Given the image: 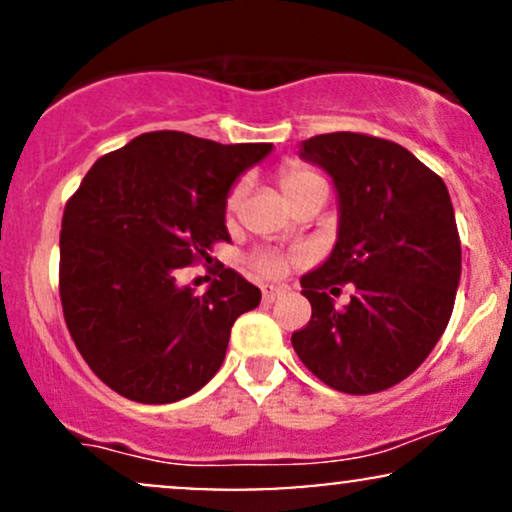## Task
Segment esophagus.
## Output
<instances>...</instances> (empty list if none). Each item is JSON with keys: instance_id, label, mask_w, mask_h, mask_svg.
I'll return each mask as SVG.
<instances>
[{"instance_id": "obj_1", "label": "esophagus", "mask_w": 512, "mask_h": 512, "mask_svg": "<svg viewBox=\"0 0 512 512\" xmlns=\"http://www.w3.org/2000/svg\"><path fill=\"white\" fill-rule=\"evenodd\" d=\"M284 293H286L284 286H272V284H269V286H264V289H262V301L264 303H274L276 298H281V296H284Z\"/></svg>"}]
</instances>
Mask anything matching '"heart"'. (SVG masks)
<instances>
[{
	"label": "heart",
	"instance_id": "1",
	"mask_svg": "<svg viewBox=\"0 0 512 512\" xmlns=\"http://www.w3.org/2000/svg\"><path fill=\"white\" fill-rule=\"evenodd\" d=\"M313 180H320L313 170L303 168V166H296V163H291V166H284L279 173V182H281V190H284V195L289 197L293 195L296 190H301L303 185H308V182ZM240 197H243V185H238L236 190L231 192V197H228V211H236L238 204H240ZM252 269H255L257 274L267 276V279H276V276H284L286 269H289V260H286L281 252L276 250H260L255 257L250 260Z\"/></svg>",
	"mask_w": 512,
	"mask_h": 512
}]
</instances>
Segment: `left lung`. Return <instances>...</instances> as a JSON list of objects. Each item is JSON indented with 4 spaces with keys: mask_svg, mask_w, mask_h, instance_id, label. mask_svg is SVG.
Here are the masks:
<instances>
[{
    "mask_svg": "<svg viewBox=\"0 0 512 512\" xmlns=\"http://www.w3.org/2000/svg\"><path fill=\"white\" fill-rule=\"evenodd\" d=\"M337 192V243L301 276L313 315L291 344L310 373L373 395L414 373L448 327L462 250L448 187L411 151L356 132L317 134L298 149ZM349 280L355 296L333 305Z\"/></svg>",
    "mask_w": 512,
    "mask_h": 512,
    "instance_id": "1",
    "label": "left lung"
}]
</instances>
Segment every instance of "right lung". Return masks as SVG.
Wrapping results in <instances>:
<instances>
[{"label": "right lung", "mask_w": 512, "mask_h": 512, "mask_svg": "<svg viewBox=\"0 0 512 512\" xmlns=\"http://www.w3.org/2000/svg\"><path fill=\"white\" fill-rule=\"evenodd\" d=\"M272 144H219L146 132L93 163L67 202L60 296L76 349L117 395L170 404L221 368L231 327L260 305L250 281L219 269L202 296L178 284L216 240L231 243L226 204Z\"/></svg>", "instance_id": "1"}]
</instances>
